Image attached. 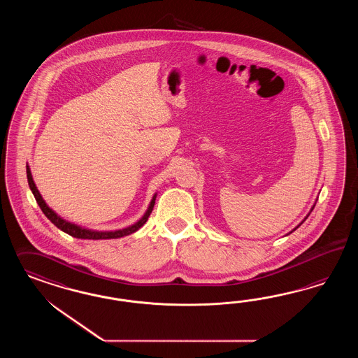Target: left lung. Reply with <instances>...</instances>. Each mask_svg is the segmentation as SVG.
Wrapping results in <instances>:
<instances>
[{"label": "left lung", "instance_id": "1", "mask_svg": "<svg viewBox=\"0 0 358 358\" xmlns=\"http://www.w3.org/2000/svg\"><path fill=\"white\" fill-rule=\"evenodd\" d=\"M315 207V206H314ZM314 207H313V208H314Z\"/></svg>", "mask_w": 358, "mask_h": 358}]
</instances>
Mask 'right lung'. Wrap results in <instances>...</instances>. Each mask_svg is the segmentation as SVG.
Returning <instances> with one entry per match:
<instances>
[{
	"mask_svg": "<svg viewBox=\"0 0 358 358\" xmlns=\"http://www.w3.org/2000/svg\"><path fill=\"white\" fill-rule=\"evenodd\" d=\"M26 172H27V181H29V186H30V189H31L34 196H35V199H36L38 205L41 207V210L43 211L44 215L48 217V219L51 220V223H54L56 227L59 228V229H62V231L65 232V234H68V235L73 236V238H89V240H103V238H122V236H127V235H130V234H134L135 231H138V229H139V228H141V226L148 220V217L151 215L152 210H153V206H155L156 195H153V198H152L151 201V205L148 207L147 213L144 214V217H141V220H139L138 223H135L134 226H131V227L129 228H124V229H120V231H114V232H97V231H90V229L78 227L76 224H72V223L66 222L64 219H62L59 215H56L54 211L45 205V202L43 201L42 195L39 194V192H38L36 186L34 184L33 176H31V172H30L29 165L26 166Z\"/></svg>",
	"mask_w": 358,
	"mask_h": 358,
	"instance_id": "1",
	"label": "right lung"
}]
</instances>
